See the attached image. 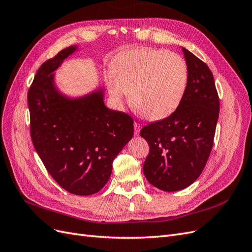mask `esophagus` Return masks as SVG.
I'll return each instance as SVG.
<instances>
[{
  "label": "esophagus",
  "instance_id": "34e87169",
  "mask_svg": "<svg viewBox=\"0 0 252 252\" xmlns=\"http://www.w3.org/2000/svg\"><path fill=\"white\" fill-rule=\"evenodd\" d=\"M133 127H134V135L138 136L140 134V130H141V125L139 123L134 122L133 123Z\"/></svg>",
  "mask_w": 252,
  "mask_h": 252
}]
</instances>
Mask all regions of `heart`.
Returning a JSON list of instances; mask_svg holds the SVG:
<instances>
[{"instance_id":"obj_1","label":"heart","mask_w":252,"mask_h":252,"mask_svg":"<svg viewBox=\"0 0 252 252\" xmlns=\"http://www.w3.org/2000/svg\"><path fill=\"white\" fill-rule=\"evenodd\" d=\"M188 85V67L178 53L149 47L123 51L111 64L107 86L112 100L130 103L152 121L169 117L179 108Z\"/></svg>"}]
</instances>
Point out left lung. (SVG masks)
<instances>
[{
  "mask_svg": "<svg viewBox=\"0 0 252 252\" xmlns=\"http://www.w3.org/2000/svg\"><path fill=\"white\" fill-rule=\"evenodd\" d=\"M188 85L179 108L169 117L142 128L149 145L143 171L151 185L164 191L182 190L200 177L213 146L220 100L209 67L182 48Z\"/></svg>",
  "mask_w": 252,
  "mask_h": 252,
  "instance_id": "8db88e82",
  "label": "left lung"
}]
</instances>
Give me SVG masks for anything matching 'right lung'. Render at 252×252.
<instances>
[{"label": "right lung", "mask_w": 252, "mask_h": 252, "mask_svg": "<svg viewBox=\"0 0 252 252\" xmlns=\"http://www.w3.org/2000/svg\"><path fill=\"white\" fill-rule=\"evenodd\" d=\"M70 46L43 63L28 90L30 134L44 166L58 184L77 195L96 193L108 182L112 162L133 135V120L104 104V89L80 97L55 84Z\"/></svg>", "instance_id": "obj_1"}]
</instances>
